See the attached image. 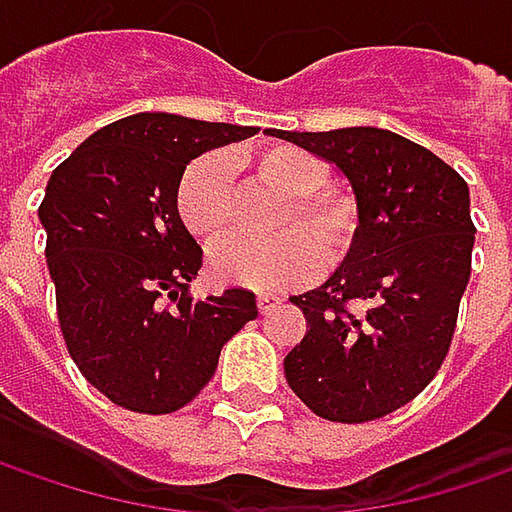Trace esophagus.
Returning a JSON list of instances; mask_svg holds the SVG:
<instances>
[{
	"label": "esophagus",
	"mask_w": 512,
	"mask_h": 512,
	"mask_svg": "<svg viewBox=\"0 0 512 512\" xmlns=\"http://www.w3.org/2000/svg\"><path fill=\"white\" fill-rule=\"evenodd\" d=\"M278 306H280L278 295H269V292L257 295V309H260V312H272V309H278Z\"/></svg>",
	"instance_id": "obj_1"
}]
</instances>
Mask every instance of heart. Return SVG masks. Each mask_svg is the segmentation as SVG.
<instances>
[{
	"label": "heart",
	"mask_w": 512,
	"mask_h": 512,
	"mask_svg": "<svg viewBox=\"0 0 512 512\" xmlns=\"http://www.w3.org/2000/svg\"><path fill=\"white\" fill-rule=\"evenodd\" d=\"M232 166L249 168L263 186L289 197L275 220L286 233L255 243L229 240L209 257V269L220 283H237L257 292H280L318 278L329 260L349 252L358 214L355 203L341 191L321 189L329 168L321 157L295 145H263L252 151H232ZM229 163L220 154H203L191 163L177 186V212L197 240L217 243L232 232L234 203ZM324 246L321 247L320 243Z\"/></svg>",
	"instance_id": "obj_1"
}]
</instances>
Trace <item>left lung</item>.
I'll list each match as a JSON object with an SVG mask.
<instances>
[{
  "label": "left lung",
  "mask_w": 512,
  "mask_h": 512,
  "mask_svg": "<svg viewBox=\"0 0 512 512\" xmlns=\"http://www.w3.org/2000/svg\"><path fill=\"white\" fill-rule=\"evenodd\" d=\"M266 134L332 163L358 206L344 263L292 298L306 335L283 358L286 381L326 421L389 415L447 358L476 243L470 189L433 151L387 128Z\"/></svg>",
  "instance_id": "obj_1"
}]
</instances>
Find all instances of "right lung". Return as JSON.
Masks as SVG:
<instances>
[{
    "label": "right lung",
    "instance_id": "obj_1",
    "mask_svg": "<svg viewBox=\"0 0 512 512\" xmlns=\"http://www.w3.org/2000/svg\"><path fill=\"white\" fill-rule=\"evenodd\" d=\"M257 134L143 111L91 134L54 168L39 223L62 338L117 407L163 415L212 381L223 344L257 318L255 292L194 300L203 249L177 212L194 157Z\"/></svg>",
    "mask_w": 512,
    "mask_h": 512
}]
</instances>
